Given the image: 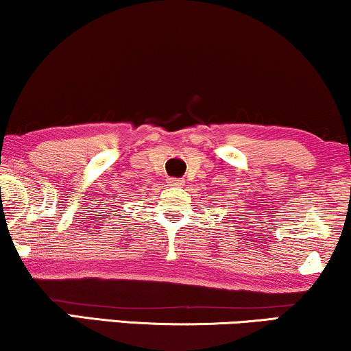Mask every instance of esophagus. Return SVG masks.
Segmentation results:
<instances>
[{"instance_id":"obj_1","label":"esophagus","mask_w":351,"mask_h":351,"mask_svg":"<svg viewBox=\"0 0 351 351\" xmlns=\"http://www.w3.org/2000/svg\"><path fill=\"white\" fill-rule=\"evenodd\" d=\"M167 184L177 186V185H182V180L180 179H176V177H171V179H167Z\"/></svg>"}]
</instances>
